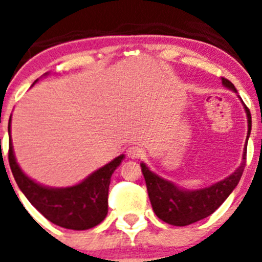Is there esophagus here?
<instances>
[{
	"label": "esophagus",
	"instance_id": "1",
	"mask_svg": "<svg viewBox=\"0 0 262 262\" xmlns=\"http://www.w3.org/2000/svg\"><path fill=\"white\" fill-rule=\"evenodd\" d=\"M144 155V151H143V148H140L139 145H131L127 149V156L129 159H139V157H143Z\"/></svg>",
	"mask_w": 262,
	"mask_h": 262
}]
</instances>
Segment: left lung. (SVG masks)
I'll list each match as a JSON object with an SVG mask.
<instances>
[{
  "mask_svg": "<svg viewBox=\"0 0 262 262\" xmlns=\"http://www.w3.org/2000/svg\"><path fill=\"white\" fill-rule=\"evenodd\" d=\"M222 84L227 89L237 93L232 82L227 78L222 77ZM244 110L247 114V120H248V134H247V142H248L252 128V118L249 108L245 105ZM245 159H247V143L243 152L242 164L232 174L210 186L195 189V190H189V189L177 186L172 181H168L165 178L157 176L144 163H142L140 166H142L143 176L147 184L148 196H149L155 214L165 223L178 227L189 226L207 217L228 198L233 189L237 186L240 177L244 172Z\"/></svg>",
  "mask_w": 262,
  "mask_h": 262,
  "instance_id": "left-lung-1",
  "label": "left lung"
}]
</instances>
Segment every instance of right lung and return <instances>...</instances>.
Wrapping results in <instances>:
<instances>
[{
	"mask_svg": "<svg viewBox=\"0 0 262 262\" xmlns=\"http://www.w3.org/2000/svg\"><path fill=\"white\" fill-rule=\"evenodd\" d=\"M123 159L124 155L115 157L73 186L50 187L34 181L23 172L14 155L11 136L9 139V164L20 191L43 216L68 230H89L105 219L111 176Z\"/></svg>",
	"mask_w": 262,
	"mask_h": 262,
	"instance_id": "add662e5",
	"label": "right lung"
}]
</instances>
